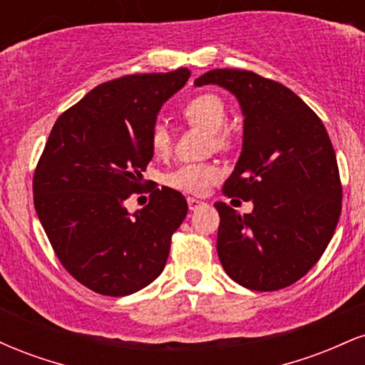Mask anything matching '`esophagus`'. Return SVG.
<instances>
[{"instance_id":"1","label":"esophagus","mask_w":365,"mask_h":365,"mask_svg":"<svg viewBox=\"0 0 365 365\" xmlns=\"http://www.w3.org/2000/svg\"><path fill=\"white\" fill-rule=\"evenodd\" d=\"M187 204H188V209H190V211H195L197 207L204 206V202H202V200H199V199H194V197H188V199H187Z\"/></svg>"}]
</instances>
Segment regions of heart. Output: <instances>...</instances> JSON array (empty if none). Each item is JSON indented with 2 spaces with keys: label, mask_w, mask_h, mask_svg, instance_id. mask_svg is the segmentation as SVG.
Here are the masks:
<instances>
[{
  "label": "heart",
  "mask_w": 365,
  "mask_h": 365,
  "mask_svg": "<svg viewBox=\"0 0 365 365\" xmlns=\"http://www.w3.org/2000/svg\"><path fill=\"white\" fill-rule=\"evenodd\" d=\"M183 118L194 127L211 133L212 145L225 149L230 144V133L225 130L228 113L223 99L216 94H200L190 99L182 111ZM150 148L156 156H166L171 149V132L165 123H158L150 133ZM220 168L211 163L183 165L166 177V183L177 190L192 195H202L220 178Z\"/></svg>",
  "instance_id": "obj_1"
}]
</instances>
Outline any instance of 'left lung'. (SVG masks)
<instances>
[{"label": "left lung", "mask_w": 365, "mask_h": 365, "mask_svg": "<svg viewBox=\"0 0 365 365\" xmlns=\"http://www.w3.org/2000/svg\"><path fill=\"white\" fill-rule=\"evenodd\" d=\"M195 87L232 92L244 115V139L228 197L252 200L249 215L216 202V249L226 274L242 287H290L319 261L341 212L336 154L319 116L295 92L247 70L217 68Z\"/></svg>", "instance_id": "left-lung-1"}]
</instances>
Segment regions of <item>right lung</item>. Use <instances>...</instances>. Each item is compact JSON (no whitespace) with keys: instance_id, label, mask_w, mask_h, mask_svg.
Returning <instances> with one entry per match:
<instances>
[{"instance_id":"obj_1","label":"right lung","mask_w":365,"mask_h":365,"mask_svg":"<svg viewBox=\"0 0 365 365\" xmlns=\"http://www.w3.org/2000/svg\"><path fill=\"white\" fill-rule=\"evenodd\" d=\"M190 70L125 75L94 87L56 120L34 173L37 217L65 269L92 292L125 297L165 269L171 235L188 206L173 188H156L128 212L154 156L158 113Z\"/></svg>"}]
</instances>
